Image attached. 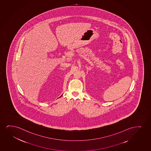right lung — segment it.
I'll list each match as a JSON object with an SVG mask.
<instances>
[{"instance_id": "1", "label": "right lung", "mask_w": 151, "mask_h": 151, "mask_svg": "<svg viewBox=\"0 0 151 151\" xmlns=\"http://www.w3.org/2000/svg\"><path fill=\"white\" fill-rule=\"evenodd\" d=\"M61 96H62V95H61ZM61 96H60V97H61Z\"/></svg>"}]
</instances>
